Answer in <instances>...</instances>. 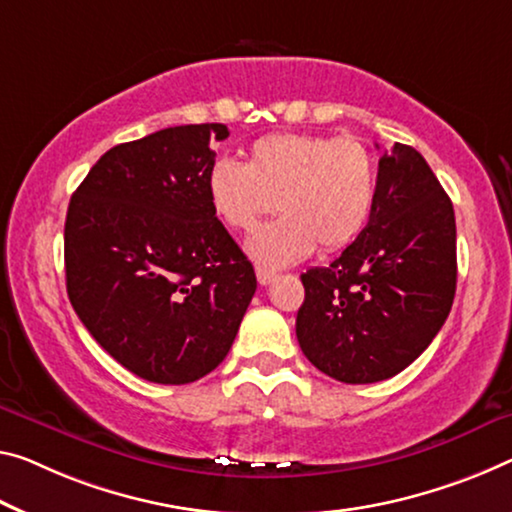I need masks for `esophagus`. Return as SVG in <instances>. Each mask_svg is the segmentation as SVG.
Listing matches in <instances>:
<instances>
[{"label":"esophagus","instance_id":"esophagus-1","mask_svg":"<svg viewBox=\"0 0 512 512\" xmlns=\"http://www.w3.org/2000/svg\"><path fill=\"white\" fill-rule=\"evenodd\" d=\"M256 279H258V283H261V286H267V283H272L274 279H277V274L270 272V270H263V267H258Z\"/></svg>","mask_w":512,"mask_h":512}]
</instances>
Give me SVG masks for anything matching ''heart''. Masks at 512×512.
I'll return each instance as SVG.
<instances>
[{"label":"heart","instance_id":"obj_1","mask_svg":"<svg viewBox=\"0 0 512 512\" xmlns=\"http://www.w3.org/2000/svg\"><path fill=\"white\" fill-rule=\"evenodd\" d=\"M206 187L212 212L233 231H249L279 203L283 217L247 240L258 265L279 270L318 245L338 251L359 238L373 212L377 167L357 137L281 132L258 139L247 164L219 157Z\"/></svg>","mask_w":512,"mask_h":512}]
</instances>
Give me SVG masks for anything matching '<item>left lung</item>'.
<instances>
[{
	"instance_id": "left-lung-1",
	"label": "left lung",
	"mask_w": 512,
	"mask_h": 512,
	"mask_svg": "<svg viewBox=\"0 0 512 512\" xmlns=\"http://www.w3.org/2000/svg\"><path fill=\"white\" fill-rule=\"evenodd\" d=\"M455 281L453 203L419 151L393 144L377 164L366 229L332 265L302 274L297 341L338 382L387 380L442 329Z\"/></svg>"
}]
</instances>
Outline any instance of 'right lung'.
Listing matches in <instances>:
<instances>
[{"mask_svg": "<svg viewBox=\"0 0 512 512\" xmlns=\"http://www.w3.org/2000/svg\"><path fill=\"white\" fill-rule=\"evenodd\" d=\"M222 123L176 125L119 144L70 199L68 300L89 334L141 380L187 384L229 355L254 265L208 199Z\"/></svg>", "mask_w": 512, "mask_h": 512, "instance_id": "1", "label": "right lung"}]
</instances>
